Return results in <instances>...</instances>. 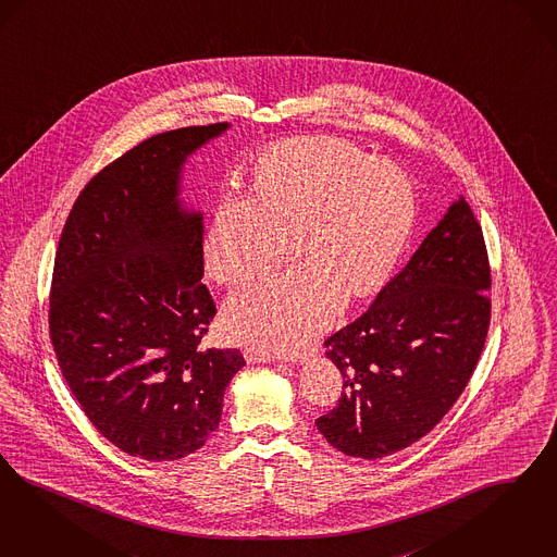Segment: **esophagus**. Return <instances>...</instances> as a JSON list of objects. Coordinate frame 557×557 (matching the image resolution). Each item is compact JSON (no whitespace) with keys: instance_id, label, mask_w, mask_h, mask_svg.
I'll return each mask as SVG.
<instances>
[{"instance_id":"esophagus-1","label":"esophagus","mask_w":557,"mask_h":557,"mask_svg":"<svg viewBox=\"0 0 557 557\" xmlns=\"http://www.w3.org/2000/svg\"><path fill=\"white\" fill-rule=\"evenodd\" d=\"M246 359L249 363H274V361H278V357L270 355L267 350L253 349V347L246 349Z\"/></svg>"}]
</instances>
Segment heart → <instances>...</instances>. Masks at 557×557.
<instances>
[{"label": "heart", "instance_id": "1", "mask_svg": "<svg viewBox=\"0 0 557 557\" xmlns=\"http://www.w3.org/2000/svg\"><path fill=\"white\" fill-rule=\"evenodd\" d=\"M414 223L409 175L336 138H290L253 165V189L227 187L205 242L208 274L237 285L290 246L301 262L260 276L225 308L228 334L299 352L343 304L382 287Z\"/></svg>", "mask_w": 557, "mask_h": 557}]
</instances>
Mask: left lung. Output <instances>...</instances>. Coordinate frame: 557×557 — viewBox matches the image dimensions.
I'll list each match as a JSON object with an SVG mask.
<instances>
[{
  "label": "left lung",
  "mask_w": 557,
  "mask_h": 557,
  "mask_svg": "<svg viewBox=\"0 0 557 557\" xmlns=\"http://www.w3.org/2000/svg\"><path fill=\"white\" fill-rule=\"evenodd\" d=\"M490 287L483 231L460 196L371 308L324 343L343 375L338 407L315 419L329 444L373 460L432 432L481 357Z\"/></svg>",
  "instance_id": "left-lung-1"
}]
</instances>
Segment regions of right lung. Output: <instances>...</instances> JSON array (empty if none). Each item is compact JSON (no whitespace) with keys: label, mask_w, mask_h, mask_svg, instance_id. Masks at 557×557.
Wrapping results in <instances>:
<instances>
[{"label":"right lung","mask_w":557,"mask_h":557,"mask_svg":"<svg viewBox=\"0 0 557 557\" xmlns=\"http://www.w3.org/2000/svg\"><path fill=\"white\" fill-rule=\"evenodd\" d=\"M228 124L157 134L99 171L62 231L49 297L60 370L92 425L152 462L216 432L237 349H205L216 308L202 285V212L180 200L189 154Z\"/></svg>","instance_id":"right-lung-1"}]
</instances>
